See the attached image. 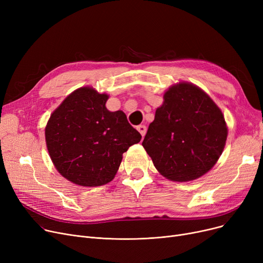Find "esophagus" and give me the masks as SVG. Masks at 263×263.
<instances>
[{"mask_svg": "<svg viewBox=\"0 0 263 263\" xmlns=\"http://www.w3.org/2000/svg\"><path fill=\"white\" fill-rule=\"evenodd\" d=\"M136 129H137V131H139L142 134V136H145L146 131H147V128H146L145 124H140V126L136 127Z\"/></svg>", "mask_w": 263, "mask_h": 263, "instance_id": "1", "label": "esophagus"}]
</instances>
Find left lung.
<instances>
[{
	"instance_id": "1",
	"label": "left lung",
	"mask_w": 263,
	"mask_h": 263,
	"mask_svg": "<svg viewBox=\"0 0 263 263\" xmlns=\"http://www.w3.org/2000/svg\"><path fill=\"white\" fill-rule=\"evenodd\" d=\"M227 132L222 110L210 97L182 82L164 93L142 145L164 177L183 182L213 167L224 150Z\"/></svg>"
}]
</instances>
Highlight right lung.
Masks as SVG:
<instances>
[{"mask_svg": "<svg viewBox=\"0 0 263 263\" xmlns=\"http://www.w3.org/2000/svg\"><path fill=\"white\" fill-rule=\"evenodd\" d=\"M107 99L91 87H81L67 97L47 123L46 142L54 166L78 185L112 181L122 154L142 139L122 110L109 112L105 107Z\"/></svg>", "mask_w": 263, "mask_h": 263, "instance_id": "add662e5", "label": "right lung"}]
</instances>
